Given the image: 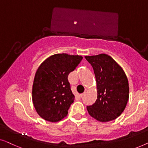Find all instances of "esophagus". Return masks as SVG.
<instances>
[{
	"label": "esophagus",
	"instance_id": "1",
	"mask_svg": "<svg viewBox=\"0 0 148 148\" xmlns=\"http://www.w3.org/2000/svg\"><path fill=\"white\" fill-rule=\"evenodd\" d=\"M86 91H84V92H83L82 93V94H80V95H79V96H80V97H83V96H84L85 94H86Z\"/></svg>",
	"mask_w": 148,
	"mask_h": 148
}]
</instances>
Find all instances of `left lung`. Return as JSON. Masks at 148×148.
<instances>
[{"label": "left lung", "instance_id": "1", "mask_svg": "<svg viewBox=\"0 0 148 148\" xmlns=\"http://www.w3.org/2000/svg\"><path fill=\"white\" fill-rule=\"evenodd\" d=\"M92 66L97 82V99L87 106L89 115L101 122L115 119L129 100L128 80L123 68L107 54L85 56Z\"/></svg>", "mask_w": 148, "mask_h": 148}]
</instances>
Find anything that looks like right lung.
I'll return each mask as SVG.
<instances>
[{"label": "right lung", "mask_w": 148, "mask_h": 148, "mask_svg": "<svg viewBox=\"0 0 148 148\" xmlns=\"http://www.w3.org/2000/svg\"><path fill=\"white\" fill-rule=\"evenodd\" d=\"M81 56L54 54L43 61L35 75L32 101L38 115L50 122L61 121L74 102L68 76L82 60Z\"/></svg>", "instance_id": "obj_1"}]
</instances>
